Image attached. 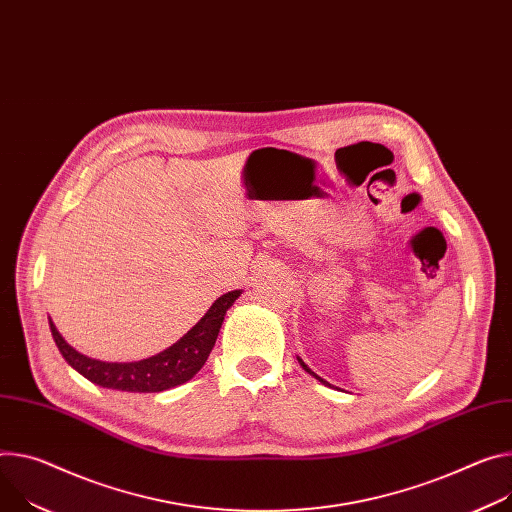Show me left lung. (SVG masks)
<instances>
[{
    "label": "left lung",
    "mask_w": 512,
    "mask_h": 512,
    "mask_svg": "<svg viewBox=\"0 0 512 512\" xmlns=\"http://www.w3.org/2000/svg\"><path fill=\"white\" fill-rule=\"evenodd\" d=\"M298 361H300V365H302V367H304V369H306V371H308V374H310V376H314V378H316V380H318V382H322V384H327V386H331V384H329V382H324V380H320V378H318V376H316V374H314V371H312V369H308V365H306V363H304V361H302V359H298Z\"/></svg>",
    "instance_id": "1"
}]
</instances>
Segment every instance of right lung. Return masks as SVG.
Returning <instances> with one entry per match:
<instances>
[{
    "label": "right lung",
    "mask_w": 512,
    "mask_h": 512,
    "mask_svg": "<svg viewBox=\"0 0 512 512\" xmlns=\"http://www.w3.org/2000/svg\"><path fill=\"white\" fill-rule=\"evenodd\" d=\"M239 296L241 290L220 296L196 327H192L175 345L161 351L159 355L132 363H108L85 357L59 335L51 320L49 324L53 339L65 361L89 382L122 392H163L192 380L202 369L216 343L226 310L235 304Z\"/></svg>",
    "instance_id": "right-lung-1"
}]
</instances>
